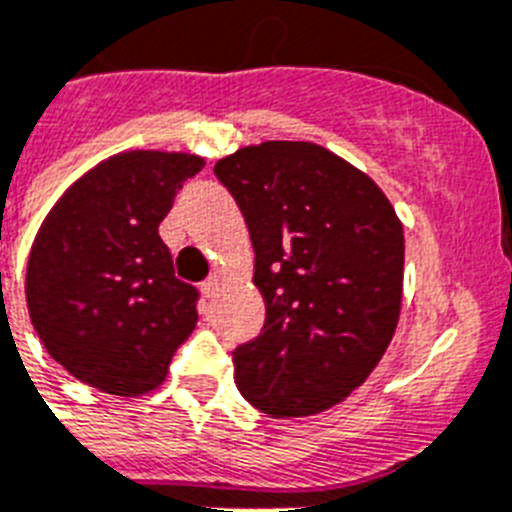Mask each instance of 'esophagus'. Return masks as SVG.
I'll return each instance as SVG.
<instances>
[{
  "instance_id": "34e87169",
  "label": "esophagus",
  "mask_w": 512,
  "mask_h": 512,
  "mask_svg": "<svg viewBox=\"0 0 512 512\" xmlns=\"http://www.w3.org/2000/svg\"><path fill=\"white\" fill-rule=\"evenodd\" d=\"M217 287H220V279H217V277H212V279H207V282H202V295H204V298H212L214 292H217Z\"/></svg>"
}]
</instances>
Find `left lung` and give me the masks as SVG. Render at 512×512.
<instances>
[{
	"label": "left lung",
	"instance_id": "obj_1",
	"mask_svg": "<svg viewBox=\"0 0 512 512\" xmlns=\"http://www.w3.org/2000/svg\"><path fill=\"white\" fill-rule=\"evenodd\" d=\"M251 233L266 321L233 352L269 417L326 412L368 381L401 313L404 227L378 183L313 142H261L214 165Z\"/></svg>",
	"mask_w": 512,
	"mask_h": 512
}]
</instances>
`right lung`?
<instances>
[{"label": "right lung", "mask_w": 512, "mask_h": 512, "mask_svg": "<svg viewBox=\"0 0 512 512\" xmlns=\"http://www.w3.org/2000/svg\"><path fill=\"white\" fill-rule=\"evenodd\" d=\"M204 160L129 150L87 170L46 214L25 300L43 347L113 396L155 391L196 326V287L176 277L157 227Z\"/></svg>", "instance_id": "right-lung-1"}]
</instances>
